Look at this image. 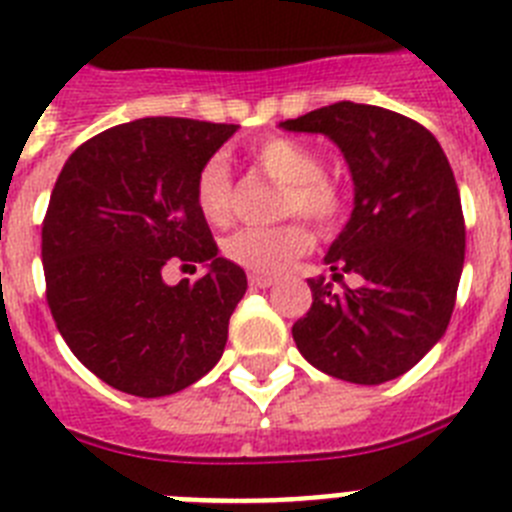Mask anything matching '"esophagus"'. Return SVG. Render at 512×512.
Returning <instances> with one entry per match:
<instances>
[{
  "label": "esophagus",
  "instance_id": "34e87169",
  "mask_svg": "<svg viewBox=\"0 0 512 512\" xmlns=\"http://www.w3.org/2000/svg\"><path fill=\"white\" fill-rule=\"evenodd\" d=\"M248 282H251V287L266 289L274 284V277H269V274H248Z\"/></svg>",
  "mask_w": 512,
  "mask_h": 512
}]
</instances>
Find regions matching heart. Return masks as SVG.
<instances>
[{
    "label": "heart",
    "instance_id": "1",
    "mask_svg": "<svg viewBox=\"0 0 512 512\" xmlns=\"http://www.w3.org/2000/svg\"><path fill=\"white\" fill-rule=\"evenodd\" d=\"M253 161L282 184L279 215H302L330 233L348 210L346 189L323 174V158L310 146L287 135H271L253 148ZM194 205L207 223L225 225L233 215V176L223 156H210L194 176ZM315 246V233L300 217L274 228L235 230L223 241L225 259L253 274H279Z\"/></svg>",
    "mask_w": 512,
    "mask_h": 512
}]
</instances>
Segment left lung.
Wrapping results in <instances>:
<instances>
[{"label": "left lung", "mask_w": 512, "mask_h": 512, "mask_svg": "<svg viewBox=\"0 0 512 512\" xmlns=\"http://www.w3.org/2000/svg\"><path fill=\"white\" fill-rule=\"evenodd\" d=\"M282 128L328 135L354 176V212L325 264L361 284L336 295L307 279L297 348L343 382H390L441 341L456 305L467 228L449 158L420 122L374 104H328Z\"/></svg>", "instance_id": "obj_1"}]
</instances>
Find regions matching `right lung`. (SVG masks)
Listing matches in <instances>:
<instances>
[{
	"label": "right lung",
	"mask_w": 512,
	"mask_h": 512,
	"mask_svg": "<svg viewBox=\"0 0 512 512\" xmlns=\"http://www.w3.org/2000/svg\"><path fill=\"white\" fill-rule=\"evenodd\" d=\"M238 125L187 117L122 122L63 164L43 220L45 300L76 359L135 397H164L223 356L246 271L217 256L194 176ZM211 266L197 283L166 265Z\"/></svg>",
	"instance_id": "right-lung-1"
}]
</instances>
